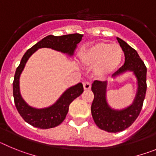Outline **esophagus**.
Instances as JSON below:
<instances>
[{
	"label": "esophagus",
	"instance_id": "obj_1",
	"mask_svg": "<svg viewBox=\"0 0 156 156\" xmlns=\"http://www.w3.org/2000/svg\"><path fill=\"white\" fill-rule=\"evenodd\" d=\"M90 87H91V83L90 82H87L83 83V88H84V90H90Z\"/></svg>",
	"mask_w": 156,
	"mask_h": 156
}]
</instances>
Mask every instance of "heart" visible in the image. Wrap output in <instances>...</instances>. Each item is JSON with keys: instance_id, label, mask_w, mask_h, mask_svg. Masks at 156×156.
Wrapping results in <instances>:
<instances>
[{"instance_id": "b5f03b06", "label": "heart", "mask_w": 156, "mask_h": 156, "mask_svg": "<svg viewBox=\"0 0 156 156\" xmlns=\"http://www.w3.org/2000/svg\"><path fill=\"white\" fill-rule=\"evenodd\" d=\"M80 58L85 67L94 68L95 76L105 79L120 67L123 58V51L118 44L99 42L83 49L80 54Z\"/></svg>"}]
</instances>
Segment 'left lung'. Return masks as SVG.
Wrapping results in <instances>:
<instances>
[{"label": "left lung", "mask_w": 156, "mask_h": 156, "mask_svg": "<svg viewBox=\"0 0 156 156\" xmlns=\"http://www.w3.org/2000/svg\"><path fill=\"white\" fill-rule=\"evenodd\" d=\"M117 41L125 55L124 65L112 75L116 78L127 71L133 72L137 80V90L133 102L127 108L115 110L108 105L106 100L107 81L95 80L91 90L94 98L91 105V114L95 124L100 129L111 133H116L126 129L133 124L142 108L145 98L147 83V68L138 54L125 41L117 37Z\"/></svg>", "instance_id": "8db88e82"}]
</instances>
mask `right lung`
<instances>
[{"label":"right lung","mask_w":156,"mask_h":156,"mask_svg":"<svg viewBox=\"0 0 156 156\" xmlns=\"http://www.w3.org/2000/svg\"><path fill=\"white\" fill-rule=\"evenodd\" d=\"M82 37L83 35L80 34L58 37L49 35L30 48L23 55L14 77L13 96L19 113L29 124L40 129H49L61 124L68 113L70 103L83 92V87L81 83H79L78 84L69 87L55 104L48 108L41 109L33 108L23 100L19 90V78L27 62L36 51L42 48H51L53 50L67 54L69 56L73 55L74 51L82 40Z\"/></svg>","instance_id":"add662e5"}]
</instances>
